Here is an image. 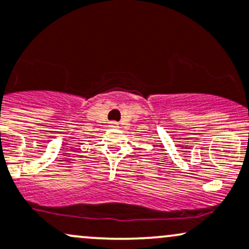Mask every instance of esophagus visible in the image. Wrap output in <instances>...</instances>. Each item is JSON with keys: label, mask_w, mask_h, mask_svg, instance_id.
<instances>
[{"label": "esophagus", "mask_w": 249, "mask_h": 249, "mask_svg": "<svg viewBox=\"0 0 249 249\" xmlns=\"http://www.w3.org/2000/svg\"><path fill=\"white\" fill-rule=\"evenodd\" d=\"M110 126L111 127H118L119 126V124L117 122H111L110 123Z\"/></svg>", "instance_id": "esophagus-1"}]
</instances>
